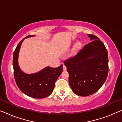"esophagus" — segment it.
Instances as JSON below:
<instances>
[{
  "instance_id": "1",
  "label": "esophagus",
  "mask_w": 122,
  "mask_h": 122,
  "mask_svg": "<svg viewBox=\"0 0 122 122\" xmlns=\"http://www.w3.org/2000/svg\"><path fill=\"white\" fill-rule=\"evenodd\" d=\"M63 70H64V71H66V70H67L66 66H65V65H63Z\"/></svg>"
}]
</instances>
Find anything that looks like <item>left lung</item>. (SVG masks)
<instances>
[{"instance_id": "left-lung-1", "label": "left lung", "mask_w": 122, "mask_h": 122, "mask_svg": "<svg viewBox=\"0 0 122 122\" xmlns=\"http://www.w3.org/2000/svg\"><path fill=\"white\" fill-rule=\"evenodd\" d=\"M88 36L92 41L64 62L72 90L83 97L97 92L105 82L108 73L106 46L96 36L88 34Z\"/></svg>"}]
</instances>
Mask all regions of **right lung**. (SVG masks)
Segmentation results:
<instances>
[{
    "mask_svg": "<svg viewBox=\"0 0 122 122\" xmlns=\"http://www.w3.org/2000/svg\"><path fill=\"white\" fill-rule=\"evenodd\" d=\"M34 36H27L17 45L13 54L14 75L17 86L23 93L35 98H44L52 93L56 81L63 71V65L56 68L46 67L32 74H26L22 71L18 65L20 46L25 39Z\"/></svg>",
    "mask_w": 122,
    "mask_h": 122,
    "instance_id": "add662e5",
    "label": "right lung"
}]
</instances>
